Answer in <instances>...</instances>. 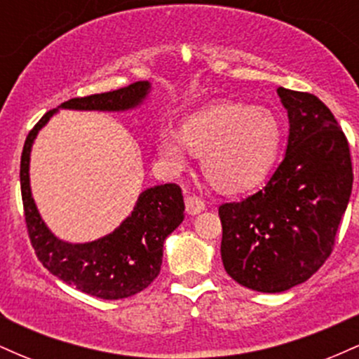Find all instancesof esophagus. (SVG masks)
Returning a JSON list of instances; mask_svg holds the SVG:
<instances>
[{
  "mask_svg": "<svg viewBox=\"0 0 359 359\" xmlns=\"http://www.w3.org/2000/svg\"><path fill=\"white\" fill-rule=\"evenodd\" d=\"M185 209H187L189 214L196 216V214L203 212L205 209L204 201L197 196H187L185 197Z\"/></svg>",
  "mask_w": 359,
  "mask_h": 359,
  "instance_id": "obj_1",
  "label": "esophagus"
}]
</instances>
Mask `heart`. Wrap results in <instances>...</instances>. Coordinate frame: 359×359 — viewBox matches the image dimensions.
I'll use <instances>...</instances> for the list:
<instances>
[{"label": "heart", "instance_id": "obj_1", "mask_svg": "<svg viewBox=\"0 0 359 359\" xmlns=\"http://www.w3.org/2000/svg\"><path fill=\"white\" fill-rule=\"evenodd\" d=\"M282 147V126L270 109L222 101L197 111L185 121L184 133L163 131L160 160L180 170L187 148L203 156L209 182L226 192H243L265 180Z\"/></svg>", "mask_w": 359, "mask_h": 359}]
</instances>
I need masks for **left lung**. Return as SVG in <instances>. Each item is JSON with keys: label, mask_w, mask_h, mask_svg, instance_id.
<instances>
[{"label": "left lung", "mask_w": 359, "mask_h": 359, "mask_svg": "<svg viewBox=\"0 0 359 359\" xmlns=\"http://www.w3.org/2000/svg\"><path fill=\"white\" fill-rule=\"evenodd\" d=\"M277 93L290 123L285 156L262 191L219 208L224 270L266 294L299 285L324 265L353 189L348 140L331 109L311 93Z\"/></svg>", "instance_id": "left-lung-1"}]
</instances>
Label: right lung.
Listing matches in <instances>:
<instances>
[{
    "label": "right lung",
    "instance_id": "obj_1",
    "mask_svg": "<svg viewBox=\"0 0 359 359\" xmlns=\"http://www.w3.org/2000/svg\"><path fill=\"white\" fill-rule=\"evenodd\" d=\"M148 90L150 84L138 81L109 93L72 97L60 108L125 111L138 106ZM55 111L45 113L28 133L20 162L23 212L32 246L45 269L77 290L106 300L131 297L158 277L163 241L184 221L182 191L177 184L147 189L121 226L101 240L72 245L55 238L36 211L28 175L32 143Z\"/></svg>",
    "mask_w": 359,
    "mask_h": 359
}]
</instances>
